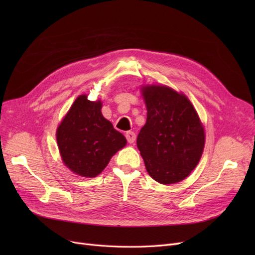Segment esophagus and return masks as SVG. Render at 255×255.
Returning a JSON list of instances; mask_svg holds the SVG:
<instances>
[{"label":"esophagus","mask_w":255,"mask_h":255,"mask_svg":"<svg viewBox=\"0 0 255 255\" xmlns=\"http://www.w3.org/2000/svg\"><path fill=\"white\" fill-rule=\"evenodd\" d=\"M126 137H127L128 142H129V143H134V141L136 139V135H135L134 132H132V130H129V132H128L126 134Z\"/></svg>","instance_id":"34e87169"}]
</instances>
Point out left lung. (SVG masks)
Here are the masks:
<instances>
[{
    "instance_id": "left-lung-1",
    "label": "left lung",
    "mask_w": 255,
    "mask_h": 255,
    "mask_svg": "<svg viewBox=\"0 0 255 255\" xmlns=\"http://www.w3.org/2000/svg\"><path fill=\"white\" fill-rule=\"evenodd\" d=\"M141 94L148 112L137 148L146 171L160 184L181 182L202 156V123L188 98L170 87L146 85Z\"/></svg>"
}]
</instances>
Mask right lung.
Segmentation results:
<instances>
[{"instance_id":"right-lung-1","label":"right lung","mask_w":255,"mask_h":255,"mask_svg":"<svg viewBox=\"0 0 255 255\" xmlns=\"http://www.w3.org/2000/svg\"><path fill=\"white\" fill-rule=\"evenodd\" d=\"M102 102L87 95L75 100L56 130L64 164L76 174L95 177L101 173L115 153L127 144L126 137L103 117Z\"/></svg>"}]
</instances>
